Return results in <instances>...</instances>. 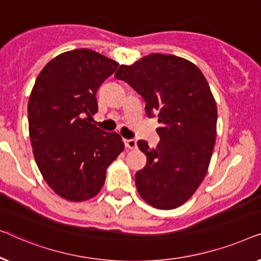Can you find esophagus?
Masks as SVG:
<instances>
[{"label":"esophagus","instance_id":"1","mask_svg":"<svg viewBox=\"0 0 261 261\" xmlns=\"http://www.w3.org/2000/svg\"><path fill=\"white\" fill-rule=\"evenodd\" d=\"M124 143H125V146L127 149L134 150L137 148V141H136V139H125Z\"/></svg>","mask_w":261,"mask_h":261}]
</instances>
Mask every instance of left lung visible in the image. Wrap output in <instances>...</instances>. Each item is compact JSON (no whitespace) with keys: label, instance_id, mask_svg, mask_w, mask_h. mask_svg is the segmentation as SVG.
<instances>
[{"label":"left lung","instance_id":"1","mask_svg":"<svg viewBox=\"0 0 261 261\" xmlns=\"http://www.w3.org/2000/svg\"><path fill=\"white\" fill-rule=\"evenodd\" d=\"M115 76L141 94L146 115L159 116L162 124L156 149L137 143L146 156L135 176L139 195L157 209L177 208L199 188L212 159L218 109L211 87L196 65L171 54L120 65Z\"/></svg>","mask_w":261,"mask_h":261}]
</instances>
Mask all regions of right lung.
<instances>
[{
  "label": "right lung",
  "instance_id": "1",
  "mask_svg": "<svg viewBox=\"0 0 261 261\" xmlns=\"http://www.w3.org/2000/svg\"><path fill=\"white\" fill-rule=\"evenodd\" d=\"M118 62L79 48L52 59L35 80L28 101L29 137L35 162L53 192L80 202L97 195L106 169L124 150L117 132L87 122L98 112L95 94Z\"/></svg>",
  "mask_w": 261,
  "mask_h": 261
}]
</instances>
